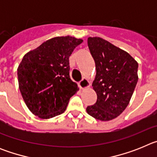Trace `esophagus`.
<instances>
[{"label":"esophagus","instance_id":"obj_1","mask_svg":"<svg viewBox=\"0 0 157 157\" xmlns=\"http://www.w3.org/2000/svg\"><path fill=\"white\" fill-rule=\"evenodd\" d=\"M78 85H79V87L82 89V90H84V89H87L90 87V82L89 79L86 78H83L79 82Z\"/></svg>","mask_w":157,"mask_h":157}]
</instances>
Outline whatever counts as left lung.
I'll return each mask as SVG.
<instances>
[{"label": "left lung", "instance_id": "obj_1", "mask_svg": "<svg viewBox=\"0 0 157 157\" xmlns=\"http://www.w3.org/2000/svg\"><path fill=\"white\" fill-rule=\"evenodd\" d=\"M88 46L96 64L92 86L98 100L86 112L97 120L109 121L129 105L138 80V63L128 52L101 37H88Z\"/></svg>", "mask_w": 157, "mask_h": 157}]
</instances>
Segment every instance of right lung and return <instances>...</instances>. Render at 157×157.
<instances>
[{"mask_svg": "<svg viewBox=\"0 0 157 157\" xmlns=\"http://www.w3.org/2000/svg\"><path fill=\"white\" fill-rule=\"evenodd\" d=\"M83 41L56 37L23 56L17 69L19 88L29 110L41 119H51L66 110L79 90L70 78L69 57Z\"/></svg>", "mask_w": 157, "mask_h": 157, "instance_id": "add662e5", "label": "right lung"}]
</instances>
